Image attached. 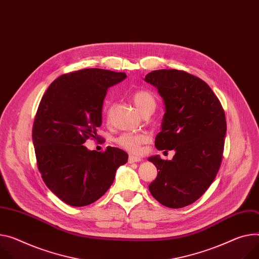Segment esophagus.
<instances>
[{"mask_svg": "<svg viewBox=\"0 0 259 259\" xmlns=\"http://www.w3.org/2000/svg\"><path fill=\"white\" fill-rule=\"evenodd\" d=\"M142 160V158L140 156H136V155H130L128 156V163L133 164V163H138L140 162Z\"/></svg>", "mask_w": 259, "mask_h": 259, "instance_id": "1", "label": "esophagus"}]
</instances>
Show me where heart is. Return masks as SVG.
<instances>
[{"instance_id":"b5f03b06","label":"heart","mask_w":259,"mask_h":259,"mask_svg":"<svg viewBox=\"0 0 259 259\" xmlns=\"http://www.w3.org/2000/svg\"><path fill=\"white\" fill-rule=\"evenodd\" d=\"M132 99L137 109L141 112L142 115L150 110L154 111L155 109V97L149 90L140 89L135 91L132 95ZM147 140L148 136L144 133L128 132L119 136L116 139V143L130 152L138 153L140 152L142 145L147 142Z\"/></svg>"}]
</instances>
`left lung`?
Masks as SVG:
<instances>
[{"label": "left lung", "instance_id": "8db88e82", "mask_svg": "<svg viewBox=\"0 0 259 259\" xmlns=\"http://www.w3.org/2000/svg\"><path fill=\"white\" fill-rule=\"evenodd\" d=\"M144 79L157 89L165 104L155 147L175 151L171 161L158 155L148 158L158 170L148 188L161 204L182 208L205 193L221 166L225 113L210 87L186 71L153 70Z\"/></svg>", "mask_w": 259, "mask_h": 259}]
</instances>
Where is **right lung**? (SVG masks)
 <instances>
[{"instance_id": "1", "label": "right lung", "mask_w": 259, "mask_h": 259, "mask_svg": "<svg viewBox=\"0 0 259 259\" xmlns=\"http://www.w3.org/2000/svg\"><path fill=\"white\" fill-rule=\"evenodd\" d=\"M124 72L86 68L56 78L44 94L34 119L32 138L38 170L47 187L63 202L85 206L112 186L125 151L83 145L102 125L108 88L123 81Z\"/></svg>"}]
</instances>
